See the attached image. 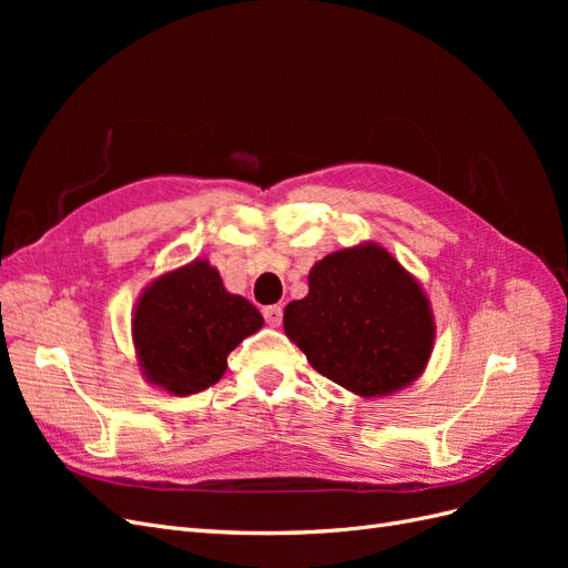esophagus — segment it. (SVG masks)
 Wrapping results in <instances>:
<instances>
[{
    "label": "esophagus",
    "mask_w": 568,
    "mask_h": 568,
    "mask_svg": "<svg viewBox=\"0 0 568 568\" xmlns=\"http://www.w3.org/2000/svg\"><path fill=\"white\" fill-rule=\"evenodd\" d=\"M282 305H267V307H263V317H265V322L270 324V326H280L282 324Z\"/></svg>",
    "instance_id": "34e87169"
}]
</instances>
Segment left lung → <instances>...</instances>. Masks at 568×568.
<instances>
[{
    "instance_id": "1",
    "label": "left lung",
    "mask_w": 568,
    "mask_h": 568,
    "mask_svg": "<svg viewBox=\"0 0 568 568\" xmlns=\"http://www.w3.org/2000/svg\"><path fill=\"white\" fill-rule=\"evenodd\" d=\"M307 296L284 311V332L326 379L365 395L407 386L434 348L419 284L376 244L343 248L307 274Z\"/></svg>"
}]
</instances>
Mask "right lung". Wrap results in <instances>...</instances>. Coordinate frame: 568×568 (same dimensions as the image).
<instances>
[{
  "instance_id": "obj_1",
  "label": "right lung",
  "mask_w": 568,
  "mask_h": 568,
  "mask_svg": "<svg viewBox=\"0 0 568 568\" xmlns=\"http://www.w3.org/2000/svg\"><path fill=\"white\" fill-rule=\"evenodd\" d=\"M261 326L255 305L227 294L217 270L194 261L144 291L132 334L149 382L192 395L217 384L227 355Z\"/></svg>"
}]
</instances>
